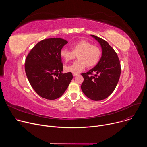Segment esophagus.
Masks as SVG:
<instances>
[{"label":"esophagus","instance_id":"esophagus-1","mask_svg":"<svg viewBox=\"0 0 147 147\" xmlns=\"http://www.w3.org/2000/svg\"><path fill=\"white\" fill-rule=\"evenodd\" d=\"M78 74H77V73H73V76H76L77 75H78Z\"/></svg>","mask_w":147,"mask_h":147}]
</instances>
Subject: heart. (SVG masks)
Segmentation results:
<instances>
[{
	"instance_id": "1",
	"label": "heart",
	"mask_w": 147,
	"mask_h": 147,
	"mask_svg": "<svg viewBox=\"0 0 147 147\" xmlns=\"http://www.w3.org/2000/svg\"><path fill=\"white\" fill-rule=\"evenodd\" d=\"M71 51L63 48L60 51V56L66 61L75 59L76 55L78 60L70 66L65 67V70L73 73H79L86 66L92 67L95 66L99 61L102 51L100 48L92 45L89 41L81 39L76 42L71 46Z\"/></svg>"
}]
</instances>
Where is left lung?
Masks as SVG:
<instances>
[{
	"label": "left lung",
	"instance_id": "1",
	"mask_svg": "<svg viewBox=\"0 0 147 147\" xmlns=\"http://www.w3.org/2000/svg\"><path fill=\"white\" fill-rule=\"evenodd\" d=\"M91 35L100 44L102 55L94 68L81 74L84 81L81 88L88 98L100 100L108 98L115 90L120 78L121 66L116 52L107 42L95 35ZM94 72L95 75L93 74Z\"/></svg>",
	"mask_w": 147,
	"mask_h": 147
}]
</instances>
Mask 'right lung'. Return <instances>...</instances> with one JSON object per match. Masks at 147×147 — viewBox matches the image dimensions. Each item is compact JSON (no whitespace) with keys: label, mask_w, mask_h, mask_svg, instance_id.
I'll return each mask as SVG.
<instances>
[{"label":"right lung","mask_w":147,"mask_h":147,"mask_svg":"<svg viewBox=\"0 0 147 147\" xmlns=\"http://www.w3.org/2000/svg\"><path fill=\"white\" fill-rule=\"evenodd\" d=\"M68 42L59 38L42 40L30 51L25 61L27 78L41 97L53 100L60 97L73 78L71 72L63 74L60 51Z\"/></svg>","instance_id":"right-lung-1"}]
</instances>
